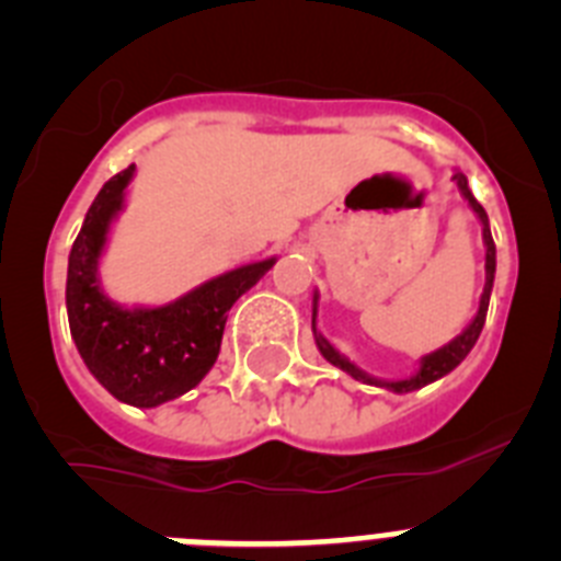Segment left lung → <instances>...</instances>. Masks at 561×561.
<instances>
[{
	"instance_id": "1",
	"label": "left lung",
	"mask_w": 561,
	"mask_h": 561,
	"mask_svg": "<svg viewBox=\"0 0 561 561\" xmlns=\"http://www.w3.org/2000/svg\"><path fill=\"white\" fill-rule=\"evenodd\" d=\"M455 182H458L460 187V196H463L466 202H469V207L474 210V216L480 219V225H483V244H485V284H483V295H480V306H478V314H474V320L469 325H466L463 331H460L458 336H455L453 342H447L444 348L433 351V354L421 356V368L415 370L410 379H399V381H385V379H376V376L365 374L362 368H356L354 362L348 359V356H342L340 351L331 345L329 340H325L320 331H317V295H314V317H311V329H314V342L317 348H320V354L325 356V359L331 362V365H336L340 370H345L348 376H354L356 381H365V385H376V388H388L393 390V393H410V390H419L424 388V385H430V381L440 379V376H447L449 370H455L460 365V362L466 359V354L474 348V342H478L480 331H483V323H485V311H489V297H492V286H494V270H497V257H494V238H492V230H489V216H485L483 205H480L478 199L472 196V191H469V182H466L463 173H455Z\"/></svg>"
}]
</instances>
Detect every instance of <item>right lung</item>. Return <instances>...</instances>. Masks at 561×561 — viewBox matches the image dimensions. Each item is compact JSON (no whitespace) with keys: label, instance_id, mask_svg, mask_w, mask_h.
I'll return each mask as SVG.
<instances>
[{"label":"right lung","instance_id":"1","mask_svg":"<svg viewBox=\"0 0 561 561\" xmlns=\"http://www.w3.org/2000/svg\"><path fill=\"white\" fill-rule=\"evenodd\" d=\"M134 165L114 173L87 210L67 266L69 331L89 374L123 404L157 408L196 388L219 356L227 311L272 270L277 257L210 277L157 309H126L101 289L98 264L112 221L123 210Z\"/></svg>","mask_w":561,"mask_h":561}]
</instances>
